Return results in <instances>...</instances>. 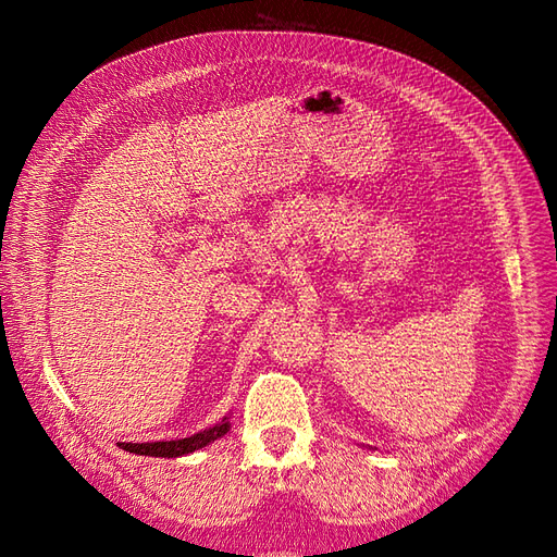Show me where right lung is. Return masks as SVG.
I'll return each instance as SVG.
<instances>
[{
  "mask_svg": "<svg viewBox=\"0 0 557 557\" xmlns=\"http://www.w3.org/2000/svg\"><path fill=\"white\" fill-rule=\"evenodd\" d=\"M232 429L230 419L224 417L222 423L212 425V429L203 431V433H196L191 437H182V441H162V443H122V447L126 453H134V455H148V457H182L188 453H196V449L206 447L208 443L218 441L224 433Z\"/></svg>",
  "mask_w": 557,
  "mask_h": 557,
  "instance_id": "right-lung-1",
  "label": "right lung"
}]
</instances>
